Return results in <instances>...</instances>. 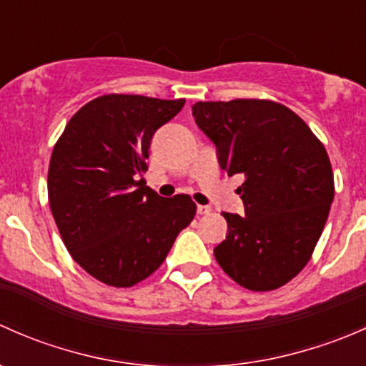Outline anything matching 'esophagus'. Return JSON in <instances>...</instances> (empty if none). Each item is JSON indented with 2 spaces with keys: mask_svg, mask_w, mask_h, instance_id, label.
<instances>
[{
  "mask_svg": "<svg viewBox=\"0 0 366 366\" xmlns=\"http://www.w3.org/2000/svg\"><path fill=\"white\" fill-rule=\"evenodd\" d=\"M210 210H212V209H210L209 205H198V207H197V212L200 214V216H205V214H210Z\"/></svg>",
  "mask_w": 366,
  "mask_h": 366,
  "instance_id": "obj_1",
  "label": "esophagus"
}]
</instances>
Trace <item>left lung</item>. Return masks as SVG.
<instances>
[{"mask_svg":"<svg viewBox=\"0 0 366 366\" xmlns=\"http://www.w3.org/2000/svg\"><path fill=\"white\" fill-rule=\"evenodd\" d=\"M193 117L219 168L241 173L244 216L223 212L228 234L214 257L234 282L274 290L308 264L335 198L331 162L308 125L258 99L197 102Z\"/></svg>","mask_w":366,"mask_h":366,"instance_id":"obj_1","label":"left lung"}]
</instances>
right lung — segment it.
<instances>
[{
    "label": "right lung",
    "mask_w": 366,
    "mask_h": 366,
    "mask_svg": "<svg viewBox=\"0 0 366 366\" xmlns=\"http://www.w3.org/2000/svg\"><path fill=\"white\" fill-rule=\"evenodd\" d=\"M184 102L102 95L70 118L54 145L51 212L74 260L106 285L149 278L193 221L187 194L162 198L143 184L150 142Z\"/></svg>",
    "instance_id": "1"
}]
</instances>
